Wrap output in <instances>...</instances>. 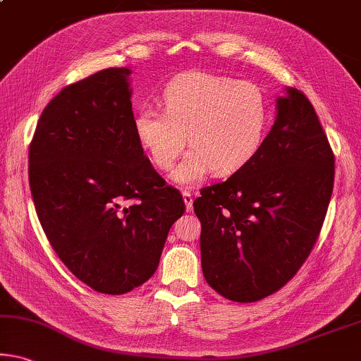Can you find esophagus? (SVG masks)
<instances>
[{"mask_svg":"<svg viewBox=\"0 0 361 361\" xmlns=\"http://www.w3.org/2000/svg\"><path fill=\"white\" fill-rule=\"evenodd\" d=\"M181 194H183V201H185V204H186V210L191 212L192 210V201H194L192 194L190 191H186V190L183 191Z\"/></svg>","mask_w":361,"mask_h":361,"instance_id":"1","label":"esophagus"}]
</instances>
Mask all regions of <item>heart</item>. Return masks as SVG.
<instances>
[{"label": "heart", "mask_w": 361, "mask_h": 361, "mask_svg": "<svg viewBox=\"0 0 361 361\" xmlns=\"http://www.w3.org/2000/svg\"><path fill=\"white\" fill-rule=\"evenodd\" d=\"M160 101L162 109L136 112L135 135L162 171L173 169L190 142L192 149L173 173L178 185H196L210 170L215 175L241 170L265 140L267 98L250 82L188 72L165 85Z\"/></svg>", "instance_id": "b5f03b06"}]
</instances>
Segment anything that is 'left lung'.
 Instances as JSON below:
<instances>
[{"instance_id":"left-lung-1","label":"left lung","mask_w":361,"mask_h":361,"mask_svg":"<svg viewBox=\"0 0 361 361\" xmlns=\"http://www.w3.org/2000/svg\"><path fill=\"white\" fill-rule=\"evenodd\" d=\"M257 156L194 201L205 281L225 299L257 302L290 281L322 231L334 152L312 102L288 88Z\"/></svg>"}]
</instances>
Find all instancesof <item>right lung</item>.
Segmentation results:
<instances>
[{"instance_id": "obj_1", "label": "right lung", "mask_w": 361, "mask_h": 361, "mask_svg": "<svg viewBox=\"0 0 361 361\" xmlns=\"http://www.w3.org/2000/svg\"><path fill=\"white\" fill-rule=\"evenodd\" d=\"M128 68H104L59 91L39 116L28 181L62 263L101 294L130 293L157 270L185 214L136 140Z\"/></svg>"}]
</instances>
